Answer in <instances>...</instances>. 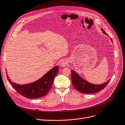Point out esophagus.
I'll use <instances>...</instances> for the list:
<instances>
[{
    "instance_id": "34e87169",
    "label": "esophagus",
    "mask_w": 125,
    "mask_h": 125,
    "mask_svg": "<svg viewBox=\"0 0 125 125\" xmlns=\"http://www.w3.org/2000/svg\"><path fill=\"white\" fill-rule=\"evenodd\" d=\"M67 62L65 60H63L62 61V62H61V65L63 67L64 66H66L67 65Z\"/></svg>"
}]
</instances>
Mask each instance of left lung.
Listing matches in <instances>:
<instances>
[{"instance_id": "8db88e82", "label": "left lung", "mask_w": 125, "mask_h": 125, "mask_svg": "<svg viewBox=\"0 0 125 125\" xmlns=\"http://www.w3.org/2000/svg\"><path fill=\"white\" fill-rule=\"evenodd\" d=\"M101 30L104 34L107 35L104 30L101 29ZM111 40L112 42L111 38ZM71 73L72 81L73 87L76 90L83 94H91L98 93L105 88L110 81L109 79L107 82H106L104 84L101 85H94L87 82L86 81L83 79L73 70H71Z\"/></svg>"}]
</instances>
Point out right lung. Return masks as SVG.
<instances>
[{"label":"right lung","instance_id":"obj_1","mask_svg":"<svg viewBox=\"0 0 125 125\" xmlns=\"http://www.w3.org/2000/svg\"><path fill=\"white\" fill-rule=\"evenodd\" d=\"M58 70V66L54 67L39 80L31 84L23 85L14 83L8 75L7 78L12 87L19 94L28 99H37L45 95L50 90Z\"/></svg>","mask_w":125,"mask_h":125}]
</instances>
